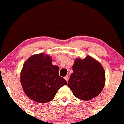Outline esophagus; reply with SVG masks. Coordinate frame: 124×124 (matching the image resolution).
<instances>
[{
    "mask_svg": "<svg viewBox=\"0 0 124 124\" xmlns=\"http://www.w3.org/2000/svg\"><path fill=\"white\" fill-rule=\"evenodd\" d=\"M64 79L66 80L67 82H68V80H69V76H66L64 77Z\"/></svg>",
    "mask_w": 124,
    "mask_h": 124,
    "instance_id": "esophagus-1",
    "label": "esophagus"
}]
</instances>
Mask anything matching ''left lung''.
<instances>
[{"label":"left lung","instance_id":"8db88e82","mask_svg":"<svg viewBox=\"0 0 124 124\" xmlns=\"http://www.w3.org/2000/svg\"><path fill=\"white\" fill-rule=\"evenodd\" d=\"M72 67L73 73L67 86L74 96L89 101L99 95L105 82V71L101 64L87 56L84 59L77 58Z\"/></svg>","mask_w":124,"mask_h":124}]
</instances>
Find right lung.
I'll return each instance as SVG.
<instances>
[{
  "mask_svg": "<svg viewBox=\"0 0 124 124\" xmlns=\"http://www.w3.org/2000/svg\"><path fill=\"white\" fill-rule=\"evenodd\" d=\"M58 70V66L52 64L49 55L41 53L30 57L21 73V83L25 94L39 103L51 101L58 89L67 83L60 76Z\"/></svg>",
  "mask_w": 124,
  "mask_h": 124,
  "instance_id": "right-lung-1",
  "label": "right lung"
}]
</instances>
